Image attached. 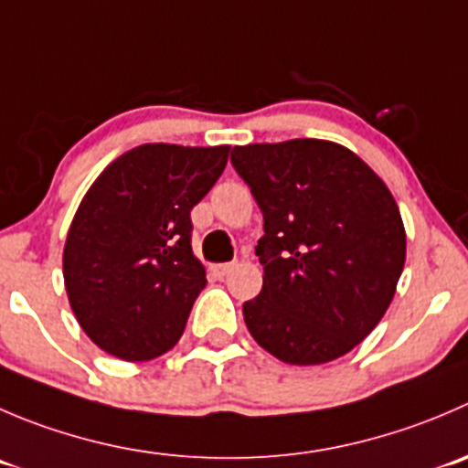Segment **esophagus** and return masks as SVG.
Returning <instances> with one entry per match:
<instances>
[{"instance_id":"1","label":"esophagus","mask_w":468,"mask_h":468,"mask_svg":"<svg viewBox=\"0 0 468 468\" xmlns=\"http://www.w3.org/2000/svg\"><path fill=\"white\" fill-rule=\"evenodd\" d=\"M235 267V262H221V265H212L210 271L215 276H219V279H224V276L230 274V270Z\"/></svg>"}]
</instances>
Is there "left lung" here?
<instances>
[{"label":"left lung","mask_w":468,"mask_h":468,"mask_svg":"<svg viewBox=\"0 0 468 468\" xmlns=\"http://www.w3.org/2000/svg\"><path fill=\"white\" fill-rule=\"evenodd\" d=\"M230 162L265 219L262 290L242 306L249 334L283 364L347 355L384 317L405 267L393 194L359 155L324 139L235 146Z\"/></svg>","instance_id":"8db88e82"}]
</instances>
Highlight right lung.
<instances>
[{"mask_svg":"<svg viewBox=\"0 0 468 468\" xmlns=\"http://www.w3.org/2000/svg\"><path fill=\"white\" fill-rule=\"evenodd\" d=\"M229 151L144 144L116 157L81 198L63 281L77 322L107 355L151 361L183 335L207 283L189 212L224 174Z\"/></svg>","mask_w":468,"mask_h":468,"instance_id":"1","label":"right lung"}]
</instances>
